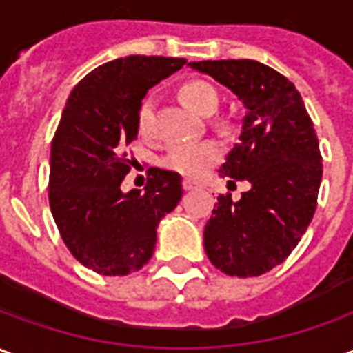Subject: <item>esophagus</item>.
Instances as JSON below:
<instances>
[{
  "instance_id": "esophagus-1",
  "label": "esophagus",
  "mask_w": 353,
  "mask_h": 353,
  "mask_svg": "<svg viewBox=\"0 0 353 353\" xmlns=\"http://www.w3.org/2000/svg\"><path fill=\"white\" fill-rule=\"evenodd\" d=\"M183 189L185 191H192V189H196V183H192V181H189V179H185Z\"/></svg>"
}]
</instances>
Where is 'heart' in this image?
Masks as SVG:
<instances>
[{
  "instance_id": "heart-1",
  "label": "heart",
  "mask_w": 353,
  "mask_h": 353,
  "mask_svg": "<svg viewBox=\"0 0 353 353\" xmlns=\"http://www.w3.org/2000/svg\"><path fill=\"white\" fill-rule=\"evenodd\" d=\"M179 98L187 108L196 113H212L217 108V90L206 81H189L179 88ZM154 101L147 98L138 111V130L141 136H147L153 124ZM223 145L215 139H199L185 141L170 149L162 159V166L170 172H176L187 179H199L206 174L214 164L221 161Z\"/></svg>"
}]
</instances>
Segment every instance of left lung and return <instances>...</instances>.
I'll list each match as a JSON object with an SVG mask.
<instances>
[{"instance_id": "left-lung-1", "label": "left lung", "mask_w": 353, "mask_h": 353, "mask_svg": "<svg viewBox=\"0 0 353 353\" xmlns=\"http://www.w3.org/2000/svg\"><path fill=\"white\" fill-rule=\"evenodd\" d=\"M191 65L248 109L221 176L245 179L252 189L238 202L230 192L217 196L204 227L208 259L229 276H261L288 259L314 217L323 172L318 134L295 85L272 68L255 60Z\"/></svg>"}]
</instances>
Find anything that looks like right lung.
Segmentation results:
<instances>
[{"mask_svg": "<svg viewBox=\"0 0 353 353\" xmlns=\"http://www.w3.org/2000/svg\"><path fill=\"white\" fill-rule=\"evenodd\" d=\"M185 58H117L75 85L50 147L49 204L58 232L81 265L126 276L147 265L157 227L183 194L181 176L151 168L145 192L123 194L128 157L147 90L183 68Z\"/></svg>", "mask_w": 353, "mask_h": 353, "instance_id": "1", "label": "right lung"}]
</instances>
